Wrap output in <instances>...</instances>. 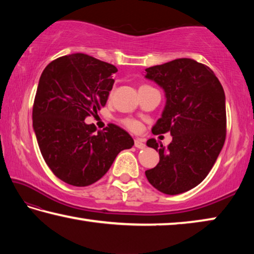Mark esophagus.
Listing matches in <instances>:
<instances>
[{
    "mask_svg": "<svg viewBox=\"0 0 254 254\" xmlns=\"http://www.w3.org/2000/svg\"><path fill=\"white\" fill-rule=\"evenodd\" d=\"M134 145H135V148H137V149H144L145 148V143L140 139L134 140Z\"/></svg>",
    "mask_w": 254,
    "mask_h": 254,
    "instance_id": "esophagus-1",
    "label": "esophagus"
}]
</instances>
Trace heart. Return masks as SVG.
<instances>
[{"mask_svg": "<svg viewBox=\"0 0 254 254\" xmlns=\"http://www.w3.org/2000/svg\"><path fill=\"white\" fill-rule=\"evenodd\" d=\"M141 87H145V85L141 86ZM126 124L128 128H131V130H133V131H137L140 128V124L135 121H132V120H127Z\"/></svg>", "mask_w": 254, "mask_h": 254, "instance_id": "obj_1", "label": "heart"}]
</instances>
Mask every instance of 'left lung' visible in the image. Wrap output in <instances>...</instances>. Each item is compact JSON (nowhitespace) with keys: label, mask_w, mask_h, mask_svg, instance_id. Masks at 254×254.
<instances>
[{"label":"left lung","mask_w":254,"mask_h":254,"mask_svg":"<svg viewBox=\"0 0 254 254\" xmlns=\"http://www.w3.org/2000/svg\"><path fill=\"white\" fill-rule=\"evenodd\" d=\"M144 77L160 86L166 97L152 133L173 136L168 147L148 140L160 160L145 176L163 194H182L203 182L224 145V89L210 68L189 58L149 67Z\"/></svg>","instance_id":"left-lung-1"}]
</instances>
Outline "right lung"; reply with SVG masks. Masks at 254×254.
I'll list each match as a JSON object with an SVG mask.
<instances>
[{"label": "right lung", "mask_w": 254, "mask_h": 254, "mask_svg": "<svg viewBox=\"0 0 254 254\" xmlns=\"http://www.w3.org/2000/svg\"><path fill=\"white\" fill-rule=\"evenodd\" d=\"M117 67L85 54L63 56L42 71L32 126L45 161L66 184L89 186L104 176L122 150L134 144L123 128L98 130L85 119L106 104Z\"/></svg>", "instance_id": "right-lung-1"}]
</instances>
